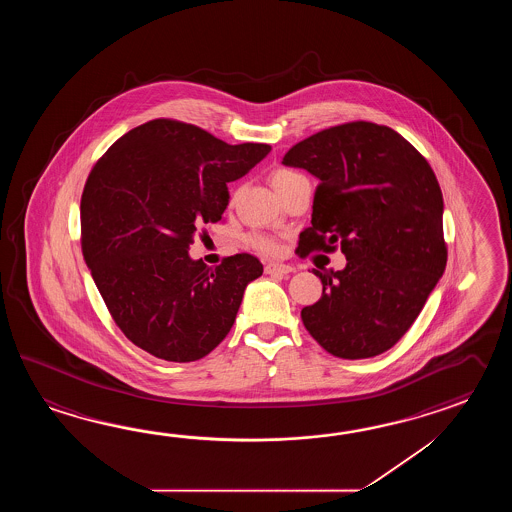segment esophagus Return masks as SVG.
<instances>
[{
  "label": "esophagus",
  "mask_w": 512,
  "mask_h": 512,
  "mask_svg": "<svg viewBox=\"0 0 512 512\" xmlns=\"http://www.w3.org/2000/svg\"><path fill=\"white\" fill-rule=\"evenodd\" d=\"M293 271L294 267L285 265V263H267V265H265V272H267V274H289V272Z\"/></svg>",
  "instance_id": "1"
}]
</instances>
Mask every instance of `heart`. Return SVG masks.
I'll return each instance as SVG.
<instances>
[{
    "instance_id": "heart-1",
    "label": "heart",
    "mask_w": 512,
    "mask_h": 512,
    "mask_svg": "<svg viewBox=\"0 0 512 512\" xmlns=\"http://www.w3.org/2000/svg\"><path fill=\"white\" fill-rule=\"evenodd\" d=\"M294 172L291 170H274L271 175L272 186H278L283 183L285 179L293 177ZM249 245H251L254 251L265 254V256H276L280 252V241L276 238H272L269 234H261V232H254L249 236Z\"/></svg>"
}]
</instances>
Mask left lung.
<instances>
[{
    "label": "left lung",
    "instance_id": "1",
    "mask_svg": "<svg viewBox=\"0 0 512 512\" xmlns=\"http://www.w3.org/2000/svg\"><path fill=\"white\" fill-rule=\"evenodd\" d=\"M282 163L318 179L300 256L340 243L348 260L342 271H313L324 289L302 309L305 329L340 359L381 355L414 324L445 272L434 170L397 131L366 120L318 131Z\"/></svg>",
    "mask_w": 512,
    "mask_h": 512
}]
</instances>
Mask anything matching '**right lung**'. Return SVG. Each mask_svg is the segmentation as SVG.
Segmentation results:
<instances>
[{
	"mask_svg": "<svg viewBox=\"0 0 512 512\" xmlns=\"http://www.w3.org/2000/svg\"><path fill=\"white\" fill-rule=\"evenodd\" d=\"M271 152L155 119L109 146L80 201L82 254L120 331L157 359H203L229 335L263 265L241 252L210 269L188 249L229 205L227 183Z\"/></svg>",
	"mask_w": 512,
	"mask_h": 512,
	"instance_id": "1",
	"label": "right lung"
}]
</instances>
